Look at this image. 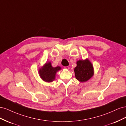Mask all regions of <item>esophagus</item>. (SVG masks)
Listing matches in <instances>:
<instances>
[{
    "label": "esophagus",
    "mask_w": 126,
    "mask_h": 126,
    "mask_svg": "<svg viewBox=\"0 0 126 126\" xmlns=\"http://www.w3.org/2000/svg\"><path fill=\"white\" fill-rule=\"evenodd\" d=\"M64 68H65V69H69V67L66 66V67H64Z\"/></svg>",
    "instance_id": "1"
}]
</instances>
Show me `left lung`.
Segmentation results:
<instances>
[{"label": "left lung", "mask_w": 126, "mask_h": 126, "mask_svg": "<svg viewBox=\"0 0 126 126\" xmlns=\"http://www.w3.org/2000/svg\"><path fill=\"white\" fill-rule=\"evenodd\" d=\"M76 78L81 82L87 81L94 74L93 64L89 60H79L74 69Z\"/></svg>", "instance_id": "8db88e82"}]
</instances>
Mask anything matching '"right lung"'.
Masks as SVG:
<instances>
[{
  "label": "right lung",
  "instance_id": "obj_1",
  "mask_svg": "<svg viewBox=\"0 0 126 126\" xmlns=\"http://www.w3.org/2000/svg\"><path fill=\"white\" fill-rule=\"evenodd\" d=\"M61 69L60 67H52L50 62L46 63L39 70L41 78L46 82H51L55 80L56 72Z\"/></svg>",
  "mask_w": 126,
  "mask_h": 126
}]
</instances>
